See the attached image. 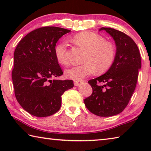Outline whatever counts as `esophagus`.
Masks as SVG:
<instances>
[{
  "mask_svg": "<svg viewBox=\"0 0 151 151\" xmlns=\"http://www.w3.org/2000/svg\"><path fill=\"white\" fill-rule=\"evenodd\" d=\"M82 83V81H74V84H75V86H78L79 85H81Z\"/></svg>",
  "mask_w": 151,
  "mask_h": 151,
  "instance_id": "1",
  "label": "esophagus"
}]
</instances>
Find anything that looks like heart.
<instances>
[{"label":"heart","mask_w":151,"mask_h":151,"mask_svg":"<svg viewBox=\"0 0 151 151\" xmlns=\"http://www.w3.org/2000/svg\"><path fill=\"white\" fill-rule=\"evenodd\" d=\"M76 46L86 49L85 63L75 65L65 70V75L75 81H81L95 73L105 72L112 66L115 59L116 49L111 42L104 40L101 35L93 32H83L70 38ZM56 58L60 65L69 64L68 43L65 40L58 42L55 48Z\"/></svg>","instance_id":"1"}]
</instances>
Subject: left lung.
Instances as JSON below:
<instances>
[{
  "label": "left lung",
  "instance_id": "8db88e82",
  "mask_svg": "<svg viewBox=\"0 0 151 151\" xmlns=\"http://www.w3.org/2000/svg\"><path fill=\"white\" fill-rule=\"evenodd\" d=\"M113 38L116 50L115 59L104 75L88 81L93 93L85 99L86 108L99 116H111L126 108L133 94L141 68L139 48L131 37L112 28L102 27ZM103 83V86L98 85Z\"/></svg>",
  "mask_w": 151,
  "mask_h": 151
}]
</instances>
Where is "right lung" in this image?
<instances>
[{
    "mask_svg": "<svg viewBox=\"0 0 151 151\" xmlns=\"http://www.w3.org/2000/svg\"><path fill=\"white\" fill-rule=\"evenodd\" d=\"M69 32L56 27L39 28L20 40L14 50V94L20 105L33 116L56 113L60 108L61 96L74 86L72 80H52L63 74L55 57L56 43Z\"/></svg>",
    "mask_w": 151,
    "mask_h": 151,
    "instance_id": "1",
    "label": "right lung"
}]
</instances>
